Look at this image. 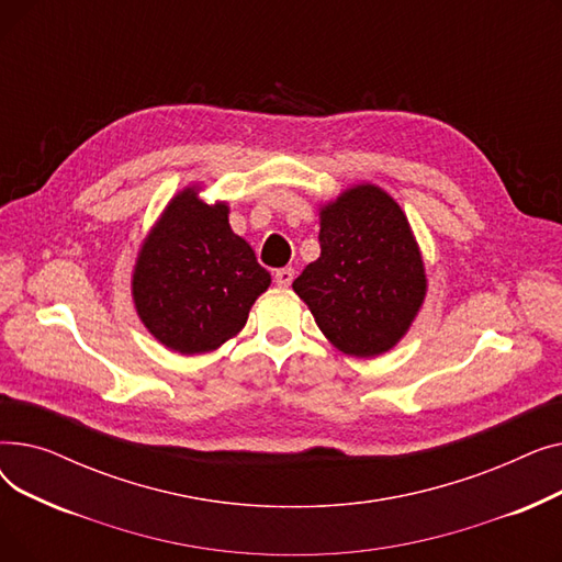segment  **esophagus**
Masks as SVG:
<instances>
[{"label": "esophagus", "instance_id": "obj_1", "mask_svg": "<svg viewBox=\"0 0 562 562\" xmlns=\"http://www.w3.org/2000/svg\"><path fill=\"white\" fill-rule=\"evenodd\" d=\"M293 278H296V273H293L291 266H286V269H278V271H276V282H278V286H291Z\"/></svg>", "mask_w": 562, "mask_h": 562}]
</instances>
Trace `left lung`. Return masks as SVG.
<instances>
[{
  "label": "left lung",
  "mask_w": 562,
  "mask_h": 562,
  "mask_svg": "<svg viewBox=\"0 0 562 562\" xmlns=\"http://www.w3.org/2000/svg\"><path fill=\"white\" fill-rule=\"evenodd\" d=\"M321 257L293 280L316 326L339 350L373 358L409 328L426 296L415 236L378 187H356L321 212Z\"/></svg>",
  "instance_id": "8db88e82"
}]
</instances>
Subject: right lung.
<instances>
[{"instance_id":"obj_1","label":"right lung","mask_w":562,"mask_h":562,"mask_svg":"<svg viewBox=\"0 0 562 562\" xmlns=\"http://www.w3.org/2000/svg\"><path fill=\"white\" fill-rule=\"evenodd\" d=\"M269 284V271L232 232L227 206L202 204L187 189L147 236L134 271V303L164 346L195 356L239 333Z\"/></svg>"}]
</instances>
